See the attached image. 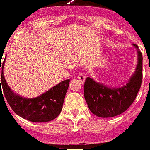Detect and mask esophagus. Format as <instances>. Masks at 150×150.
<instances>
[{
  "label": "esophagus",
  "mask_w": 150,
  "mask_h": 150,
  "mask_svg": "<svg viewBox=\"0 0 150 150\" xmlns=\"http://www.w3.org/2000/svg\"><path fill=\"white\" fill-rule=\"evenodd\" d=\"M77 79H78L79 81L81 84H83V83L84 82V80H85V76H84V74L80 73L77 76Z\"/></svg>",
  "instance_id": "1"
}]
</instances>
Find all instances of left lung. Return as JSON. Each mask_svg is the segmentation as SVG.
<instances>
[{
    "mask_svg": "<svg viewBox=\"0 0 150 150\" xmlns=\"http://www.w3.org/2000/svg\"><path fill=\"white\" fill-rule=\"evenodd\" d=\"M138 65L135 74L125 85L110 88L87 77L84 84V98L90 110L99 117H112L123 113L136 99L142 81V52L136 44Z\"/></svg>",
    "mask_w": 150,
    "mask_h": 150,
    "instance_id": "1",
    "label": "left lung"
}]
</instances>
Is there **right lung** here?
Listing matches in <instances>:
<instances>
[{
	"label": "right lung",
	"instance_id": "1",
	"mask_svg": "<svg viewBox=\"0 0 150 150\" xmlns=\"http://www.w3.org/2000/svg\"><path fill=\"white\" fill-rule=\"evenodd\" d=\"M4 62L5 60L2 64L1 63L0 64V84L1 83L4 96L12 110L19 116L30 122H44L55 119L63 109V101L70 80L61 81L35 98H25L13 93L7 85L3 72ZM0 91L1 93L2 92L1 86Z\"/></svg>",
	"mask_w": 150,
	"mask_h": 150
}]
</instances>
